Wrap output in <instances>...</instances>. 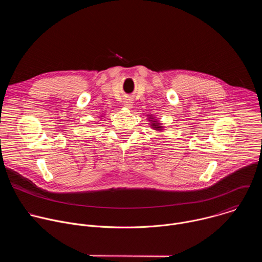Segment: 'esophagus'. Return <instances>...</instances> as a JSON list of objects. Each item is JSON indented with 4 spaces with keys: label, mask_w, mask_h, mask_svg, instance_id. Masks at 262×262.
Returning <instances> with one entry per match:
<instances>
[{
    "label": "esophagus",
    "mask_w": 262,
    "mask_h": 262,
    "mask_svg": "<svg viewBox=\"0 0 262 262\" xmlns=\"http://www.w3.org/2000/svg\"><path fill=\"white\" fill-rule=\"evenodd\" d=\"M123 104H124V106H125L126 108H132L133 105H134V100H133V98L126 97V98L124 99V101H123Z\"/></svg>",
    "instance_id": "esophagus-1"
}]
</instances>
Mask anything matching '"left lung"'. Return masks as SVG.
Masks as SVG:
<instances>
[{
	"label": "left lung",
	"instance_id": "left-lung-1",
	"mask_svg": "<svg viewBox=\"0 0 262 262\" xmlns=\"http://www.w3.org/2000/svg\"><path fill=\"white\" fill-rule=\"evenodd\" d=\"M147 116H149L148 120H149V122H150V127H152V129L157 130V132H162L164 129L163 124L158 119H156L152 115H147Z\"/></svg>",
	"mask_w": 262,
	"mask_h": 262
}]
</instances>
